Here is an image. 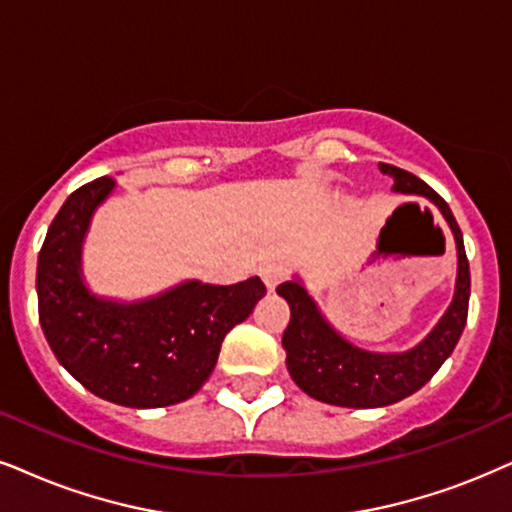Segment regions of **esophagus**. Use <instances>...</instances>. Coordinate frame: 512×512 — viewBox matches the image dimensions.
<instances>
[{
    "instance_id": "esophagus-1",
    "label": "esophagus",
    "mask_w": 512,
    "mask_h": 512,
    "mask_svg": "<svg viewBox=\"0 0 512 512\" xmlns=\"http://www.w3.org/2000/svg\"><path fill=\"white\" fill-rule=\"evenodd\" d=\"M260 274H262V281H264V286H267V290H276L278 283L286 281L288 269L283 267V264L271 262V264H267V267H262Z\"/></svg>"
}]
</instances>
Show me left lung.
I'll list each match as a JSON object with an SVG mask.
<instances>
[{
  "instance_id": "obj_1",
  "label": "left lung",
  "mask_w": 512,
  "mask_h": 512,
  "mask_svg": "<svg viewBox=\"0 0 512 512\" xmlns=\"http://www.w3.org/2000/svg\"><path fill=\"white\" fill-rule=\"evenodd\" d=\"M380 172L392 177L394 193L425 196L442 212L456 241V288L437 326L406 352H373L349 342L326 319L300 276L276 288L290 307V323L283 333L290 378L312 399L345 409H378L418 392L451 357L468 319L470 267L451 208L416 174L394 165H380Z\"/></svg>"
}]
</instances>
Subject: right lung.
I'll return each mask as SVG.
<instances>
[{
    "label": "right lung",
    "instance_id": "right-lung-1",
    "mask_svg": "<svg viewBox=\"0 0 512 512\" xmlns=\"http://www.w3.org/2000/svg\"><path fill=\"white\" fill-rule=\"evenodd\" d=\"M113 191V177L84 184L51 222L37 260L40 323L58 364L82 387L129 409H160L205 385L224 335L267 288L260 276L234 286L193 278L141 300L96 295L82 274V245Z\"/></svg>",
    "mask_w": 512,
    "mask_h": 512
}]
</instances>
